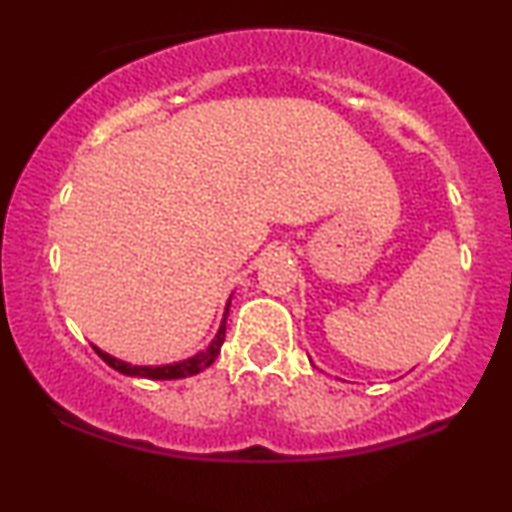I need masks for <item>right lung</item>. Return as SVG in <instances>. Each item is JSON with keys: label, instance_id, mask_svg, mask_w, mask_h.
Returning <instances> with one entry per match:
<instances>
[{"label": "right lung", "instance_id": "1", "mask_svg": "<svg viewBox=\"0 0 512 512\" xmlns=\"http://www.w3.org/2000/svg\"><path fill=\"white\" fill-rule=\"evenodd\" d=\"M230 300H233V296L228 298L226 310H223V319L219 324V331H216V335H214V340L209 342L207 349H202V352L188 356V359H184V361L163 363V366H132V363L116 359V356L107 354L100 347L93 345V349L97 354H100V359L107 363V366H111L114 370H118L121 375H128V377H144V380H179V377L198 375L205 368L212 366V363L216 361V356H219V352H221L223 340H226V319H228V310H230Z\"/></svg>", "mask_w": 512, "mask_h": 512}]
</instances>
